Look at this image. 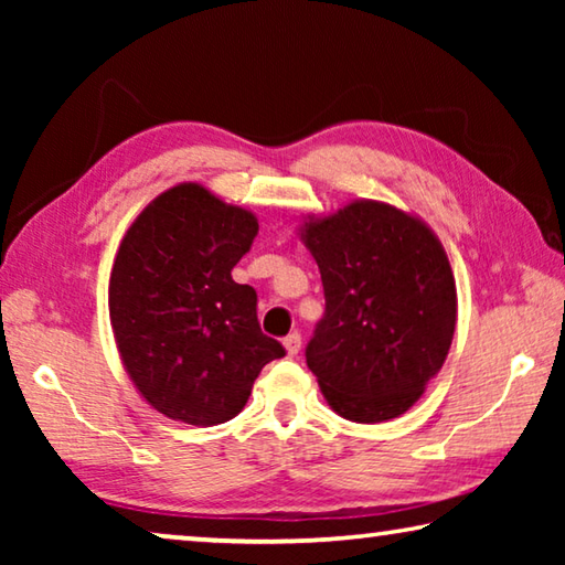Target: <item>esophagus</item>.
I'll use <instances>...</instances> for the list:
<instances>
[{
	"label": "esophagus",
	"instance_id": "obj_1",
	"mask_svg": "<svg viewBox=\"0 0 565 565\" xmlns=\"http://www.w3.org/2000/svg\"><path fill=\"white\" fill-rule=\"evenodd\" d=\"M284 347H286V351H289V356H296V353L301 351V333L291 331L289 337L284 339Z\"/></svg>",
	"mask_w": 565,
	"mask_h": 565
}]
</instances>
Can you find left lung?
<instances>
[{
    "instance_id": "1",
    "label": "left lung",
    "mask_w": 565,
    "mask_h": 565,
    "mask_svg": "<svg viewBox=\"0 0 565 565\" xmlns=\"http://www.w3.org/2000/svg\"><path fill=\"white\" fill-rule=\"evenodd\" d=\"M327 309L306 363L329 406L359 424L416 404L451 349L456 284L438 238L418 218L356 202L303 228Z\"/></svg>"
}]
</instances>
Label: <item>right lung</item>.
<instances>
[{
    "mask_svg": "<svg viewBox=\"0 0 565 565\" xmlns=\"http://www.w3.org/2000/svg\"><path fill=\"white\" fill-rule=\"evenodd\" d=\"M256 234L254 214L179 184L124 236L109 281L114 339L141 396L169 418H234L262 369L286 353L259 327L254 286L232 279Z\"/></svg>",
    "mask_w": 565,
    "mask_h": 565,
    "instance_id": "1",
    "label": "right lung"
}]
</instances>
